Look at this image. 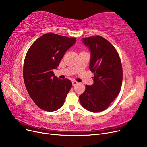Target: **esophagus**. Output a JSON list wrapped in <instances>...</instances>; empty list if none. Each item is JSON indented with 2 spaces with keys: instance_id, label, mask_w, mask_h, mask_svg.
Masks as SVG:
<instances>
[{
  "instance_id": "obj_1",
  "label": "esophagus",
  "mask_w": 147,
  "mask_h": 147,
  "mask_svg": "<svg viewBox=\"0 0 147 147\" xmlns=\"http://www.w3.org/2000/svg\"><path fill=\"white\" fill-rule=\"evenodd\" d=\"M72 83H73V86H75V85H76L78 82L76 81H73Z\"/></svg>"
}]
</instances>
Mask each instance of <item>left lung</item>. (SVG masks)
I'll return each mask as SVG.
<instances>
[{
	"label": "left lung",
	"instance_id": "8db88e82",
	"mask_svg": "<svg viewBox=\"0 0 147 147\" xmlns=\"http://www.w3.org/2000/svg\"><path fill=\"white\" fill-rule=\"evenodd\" d=\"M91 52L89 69L94 84L86 86L79 96L82 107L91 112L107 109L119 94L123 81V68L119 54L110 42L102 36L82 39Z\"/></svg>",
	"mask_w": 147,
	"mask_h": 147
}]
</instances>
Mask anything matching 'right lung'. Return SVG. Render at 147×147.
<instances>
[{"instance_id":"obj_1","label":"right lung","mask_w":147,"mask_h":147,"mask_svg":"<svg viewBox=\"0 0 147 147\" xmlns=\"http://www.w3.org/2000/svg\"><path fill=\"white\" fill-rule=\"evenodd\" d=\"M74 37L53 33L40 36L29 49L24 61L23 79L28 94L37 107L52 112L64 104L72 82L57 78V69L65 52L76 42Z\"/></svg>"}]
</instances>
